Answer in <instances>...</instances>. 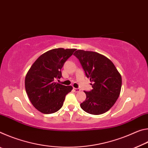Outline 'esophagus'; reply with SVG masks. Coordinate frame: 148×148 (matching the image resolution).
Segmentation results:
<instances>
[{
    "mask_svg": "<svg viewBox=\"0 0 148 148\" xmlns=\"http://www.w3.org/2000/svg\"><path fill=\"white\" fill-rule=\"evenodd\" d=\"M74 91L76 92L80 91V89H78V88H74Z\"/></svg>",
    "mask_w": 148,
    "mask_h": 148,
    "instance_id": "34e87169",
    "label": "esophagus"
}]
</instances>
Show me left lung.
<instances>
[{"label":"left lung","mask_w":148,"mask_h":148,"mask_svg":"<svg viewBox=\"0 0 148 148\" xmlns=\"http://www.w3.org/2000/svg\"><path fill=\"white\" fill-rule=\"evenodd\" d=\"M76 56L90 78L92 89L84 91L86 99L80 106L87 113L100 115L106 112L116 103L121 89V76L113 62L97 52L79 49Z\"/></svg>","instance_id":"left-lung-1"}]
</instances>
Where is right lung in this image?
<instances>
[{"label": "right lung", "mask_w": 148, "mask_h": 148, "mask_svg": "<svg viewBox=\"0 0 148 148\" xmlns=\"http://www.w3.org/2000/svg\"><path fill=\"white\" fill-rule=\"evenodd\" d=\"M76 49L56 48L41 55L26 74L25 87L33 106L41 113L53 114L61 108L65 96L73 89L55 82L61 77L64 63Z\"/></svg>", "instance_id": "add662e5"}]
</instances>
